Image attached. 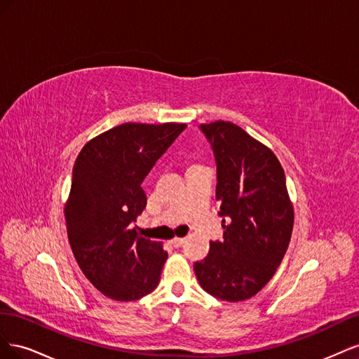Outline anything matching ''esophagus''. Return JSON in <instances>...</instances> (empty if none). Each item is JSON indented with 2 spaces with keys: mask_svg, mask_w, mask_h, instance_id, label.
I'll use <instances>...</instances> for the list:
<instances>
[{
  "mask_svg": "<svg viewBox=\"0 0 359 359\" xmlns=\"http://www.w3.org/2000/svg\"><path fill=\"white\" fill-rule=\"evenodd\" d=\"M170 243L175 247H181L184 243H186V238H173Z\"/></svg>",
  "mask_w": 359,
  "mask_h": 359,
  "instance_id": "obj_1",
  "label": "esophagus"
}]
</instances>
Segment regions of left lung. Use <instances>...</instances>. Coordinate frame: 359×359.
I'll return each mask as SVG.
<instances>
[{
    "mask_svg": "<svg viewBox=\"0 0 359 359\" xmlns=\"http://www.w3.org/2000/svg\"><path fill=\"white\" fill-rule=\"evenodd\" d=\"M217 163L223 238L194 264L199 285L223 301L255 297L273 278L293 229V206L276 154L229 121L199 126ZM223 223L226 220L223 219Z\"/></svg>",
    "mask_w": 359,
    "mask_h": 359,
    "instance_id": "left-lung-1",
    "label": "left lung"
}]
</instances>
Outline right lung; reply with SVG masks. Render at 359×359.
I'll return each instance as SVG.
<instances>
[{
	"label": "right lung",
	"mask_w": 359,
	"mask_h": 359,
	"mask_svg": "<svg viewBox=\"0 0 359 359\" xmlns=\"http://www.w3.org/2000/svg\"><path fill=\"white\" fill-rule=\"evenodd\" d=\"M187 124L126 123L95 136L74 161L64 208L69 241L85 277L115 301L153 292L168 252L137 236L145 177Z\"/></svg>",
	"instance_id": "1"
}]
</instances>
